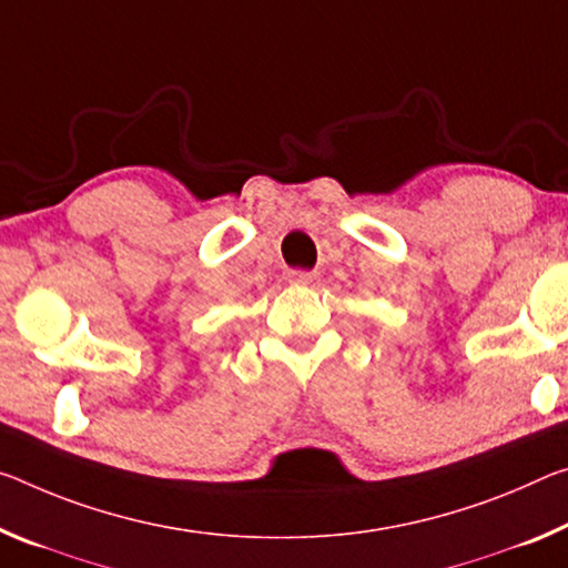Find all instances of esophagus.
Instances as JSON below:
<instances>
[{
  "label": "esophagus",
  "instance_id": "esophagus-1",
  "mask_svg": "<svg viewBox=\"0 0 568 568\" xmlns=\"http://www.w3.org/2000/svg\"><path fill=\"white\" fill-rule=\"evenodd\" d=\"M287 277H291V283H295V285H311L313 281H316V275L308 273V270H291Z\"/></svg>",
  "mask_w": 568,
  "mask_h": 568
}]
</instances>
